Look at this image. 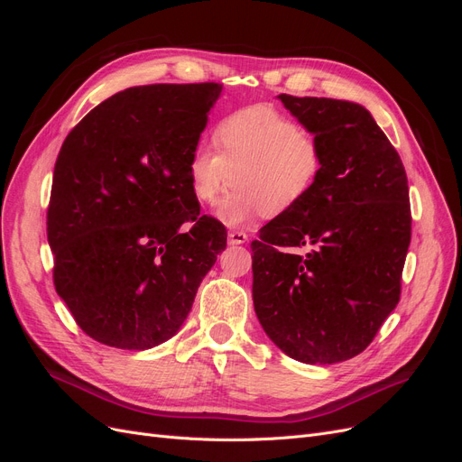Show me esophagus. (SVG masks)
<instances>
[{"label": "esophagus", "instance_id": "34e87169", "mask_svg": "<svg viewBox=\"0 0 462 462\" xmlns=\"http://www.w3.org/2000/svg\"><path fill=\"white\" fill-rule=\"evenodd\" d=\"M227 241L229 245H245L248 241V235L245 231H229Z\"/></svg>", "mask_w": 462, "mask_h": 462}]
</instances>
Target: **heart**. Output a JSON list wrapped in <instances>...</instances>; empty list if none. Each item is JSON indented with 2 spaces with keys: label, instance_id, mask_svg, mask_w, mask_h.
<instances>
[{
  "label": "heart",
  "instance_id": "obj_1",
  "mask_svg": "<svg viewBox=\"0 0 462 462\" xmlns=\"http://www.w3.org/2000/svg\"><path fill=\"white\" fill-rule=\"evenodd\" d=\"M214 138L217 150L192 148L187 173L200 204H214L233 173V189L217 206V217L227 226L291 212L309 197L324 167L318 138L265 104L223 117Z\"/></svg>",
  "mask_w": 462,
  "mask_h": 462
}]
</instances>
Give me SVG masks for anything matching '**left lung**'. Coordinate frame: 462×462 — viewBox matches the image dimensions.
<instances>
[{"label": "left lung", "mask_w": 462, "mask_h": 462, "mask_svg": "<svg viewBox=\"0 0 462 462\" xmlns=\"http://www.w3.org/2000/svg\"><path fill=\"white\" fill-rule=\"evenodd\" d=\"M277 97L318 138L324 167L309 197L265 223L250 245L254 310L287 356L335 365L365 351L399 304L412 223L409 180L366 107Z\"/></svg>", "instance_id": "obj_1"}]
</instances>
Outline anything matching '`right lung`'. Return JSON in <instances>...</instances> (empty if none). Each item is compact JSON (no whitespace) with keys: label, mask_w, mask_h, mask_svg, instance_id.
I'll return each mask as SVG.
<instances>
[{"label":"right lung","mask_w":462,"mask_h":462,"mask_svg":"<svg viewBox=\"0 0 462 462\" xmlns=\"http://www.w3.org/2000/svg\"><path fill=\"white\" fill-rule=\"evenodd\" d=\"M221 88L133 87L65 138L48 206L53 285L97 343L144 351L173 337L227 246L187 173Z\"/></svg>","instance_id":"add662e5"}]
</instances>
